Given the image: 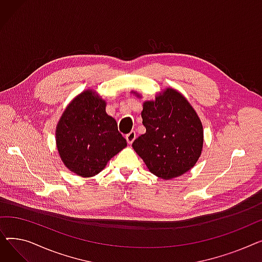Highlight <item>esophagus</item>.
<instances>
[{"label":"esophagus","instance_id":"34e87169","mask_svg":"<svg viewBox=\"0 0 262 262\" xmlns=\"http://www.w3.org/2000/svg\"><path fill=\"white\" fill-rule=\"evenodd\" d=\"M125 138H126L127 143H128V144H132V143L134 142V140L136 139V133H135L134 130H132L129 134H127V135L125 136Z\"/></svg>","mask_w":262,"mask_h":262}]
</instances>
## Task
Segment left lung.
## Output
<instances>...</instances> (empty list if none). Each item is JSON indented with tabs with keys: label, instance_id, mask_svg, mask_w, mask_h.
<instances>
[{
	"label": "left lung",
	"instance_id": "1",
	"mask_svg": "<svg viewBox=\"0 0 262 262\" xmlns=\"http://www.w3.org/2000/svg\"><path fill=\"white\" fill-rule=\"evenodd\" d=\"M145 134L133 147L154 175L171 180L194 167L202 153L203 126L194 109L174 89L143 104Z\"/></svg>",
	"mask_w": 262,
	"mask_h": 262
}]
</instances>
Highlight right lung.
I'll return each instance as SVG.
<instances>
[{
  "label": "right lung",
  "mask_w": 262,
  "mask_h": 262,
  "mask_svg": "<svg viewBox=\"0 0 262 262\" xmlns=\"http://www.w3.org/2000/svg\"><path fill=\"white\" fill-rule=\"evenodd\" d=\"M105 107V101L87 90L71 102L58 122L56 144L60 158L81 177L100 173L127 145Z\"/></svg>",
  "instance_id": "1"
}]
</instances>
